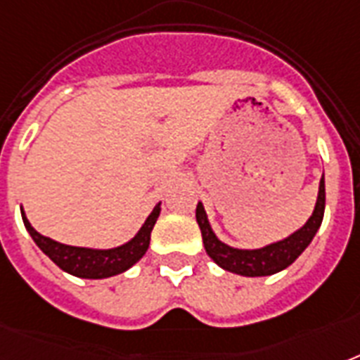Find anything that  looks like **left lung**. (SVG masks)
<instances>
[{"mask_svg": "<svg viewBox=\"0 0 360 360\" xmlns=\"http://www.w3.org/2000/svg\"><path fill=\"white\" fill-rule=\"evenodd\" d=\"M325 213V181L321 177L319 181V194L316 207H314L312 217L302 226L301 230H297L293 236L288 239L273 243V245L263 246L257 250H239L224 245L222 240L217 239V236L209 226L207 214L202 203H198L196 207V220L200 230H202V239L205 252L217 265H220L230 273L240 274V276H269L290 267L297 257L301 256L304 248L312 243L316 231L321 226Z\"/></svg>", "mask_w": 360, "mask_h": 360, "instance_id": "left-lung-1", "label": "left lung"}]
</instances>
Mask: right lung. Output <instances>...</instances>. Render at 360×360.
I'll return each instance as SVG.
<instances>
[{"label": "right lung", "instance_id": "1", "mask_svg": "<svg viewBox=\"0 0 360 360\" xmlns=\"http://www.w3.org/2000/svg\"><path fill=\"white\" fill-rule=\"evenodd\" d=\"M158 214H160V203L147 217L146 224L141 226L134 239H130L129 243H124L117 248H110V250H93V248L61 245V243L50 239V237L41 236L30 224V220L25 219L24 211H22V220H24L25 230L30 231V236L33 237L37 246L59 269H63L65 273L75 274L78 278H108V276L123 273L129 267H132L136 262H140L141 256L149 248L153 226L157 222Z\"/></svg>", "mask_w": 360, "mask_h": 360}]
</instances>
